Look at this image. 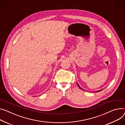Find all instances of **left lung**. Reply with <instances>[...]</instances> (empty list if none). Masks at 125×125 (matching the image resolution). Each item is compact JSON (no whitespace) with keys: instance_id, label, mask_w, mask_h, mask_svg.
Instances as JSON below:
<instances>
[{"instance_id":"obj_1","label":"left lung","mask_w":125,"mask_h":125,"mask_svg":"<svg viewBox=\"0 0 125 125\" xmlns=\"http://www.w3.org/2000/svg\"><path fill=\"white\" fill-rule=\"evenodd\" d=\"M77 84H78V86H79V88H80V89H81V88H80V85H79V84H78V83H77ZM102 90H101V91H102ZM100 91H98V92H100Z\"/></svg>"}]
</instances>
